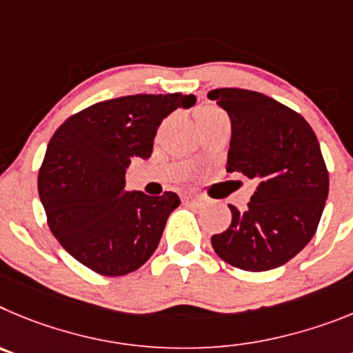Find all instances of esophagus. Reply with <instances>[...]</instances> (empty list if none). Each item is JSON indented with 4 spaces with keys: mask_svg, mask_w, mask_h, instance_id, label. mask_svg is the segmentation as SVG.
I'll list each match as a JSON object with an SVG mask.
<instances>
[{
    "mask_svg": "<svg viewBox=\"0 0 353 353\" xmlns=\"http://www.w3.org/2000/svg\"><path fill=\"white\" fill-rule=\"evenodd\" d=\"M183 199L186 200V202H192V204H202V196L195 195V193H186Z\"/></svg>",
    "mask_w": 353,
    "mask_h": 353,
    "instance_id": "34e87169",
    "label": "esophagus"
}]
</instances>
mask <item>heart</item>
Here are the masks:
<instances>
[{"instance_id":"obj_1","label":"heart","mask_w":353,"mask_h":353,"mask_svg":"<svg viewBox=\"0 0 353 353\" xmlns=\"http://www.w3.org/2000/svg\"><path fill=\"white\" fill-rule=\"evenodd\" d=\"M221 110L216 109V107H211V105H202L199 107V109H195V121H196V126L202 125L204 121H208V119H211L212 116H216V114H220Z\"/></svg>"}]
</instances>
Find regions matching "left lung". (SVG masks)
Listing matches in <instances>:
<instances>
[{
    "mask_svg": "<svg viewBox=\"0 0 353 353\" xmlns=\"http://www.w3.org/2000/svg\"><path fill=\"white\" fill-rule=\"evenodd\" d=\"M232 125L227 172L256 181L248 208L228 205L232 223L211 237L216 255L243 271H269L294 259L315 236L329 195L319 139L301 114L256 91L208 93Z\"/></svg>",
    "mask_w": 353,
    "mask_h": 353,
    "instance_id": "8db88e82",
    "label": "left lung"
}]
</instances>
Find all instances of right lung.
<instances>
[{
    "instance_id": "right-lung-1",
    "label": "right lung",
    "mask_w": 353,
    "mask_h": 353,
    "mask_svg": "<svg viewBox=\"0 0 353 353\" xmlns=\"http://www.w3.org/2000/svg\"><path fill=\"white\" fill-rule=\"evenodd\" d=\"M193 94H132L70 116L50 139L38 193L54 237L75 260L103 276H125L158 248L179 196L125 192L132 158H149L158 126Z\"/></svg>"
}]
</instances>
